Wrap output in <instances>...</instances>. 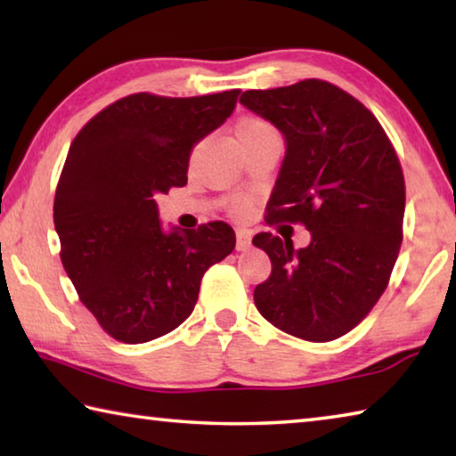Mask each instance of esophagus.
<instances>
[{
    "label": "esophagus",
    "mask_w": 456,
    "mask_h": 456,
    "mask_svg": "<svg viewBox=\"0 0 456 456\" xmlns=\"http://www.w3.org/2000/svg\"><path fill=\"white\" fill-rule=\"evenodd\" d=\"M237 251H247L251 247V235L243 229H237Z\"/></svg>",
    "instance_id": "34e87169"
}]
</instances>
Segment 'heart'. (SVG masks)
Returning <instances> with one entry per match:
<instances>
[{
    "mask_svg": "<svg viewBox=\"0 0 456 456\" xmlns=\"http://www.w3.org/2000/svg\"><path fill=\"white\" fill-rule=\"evenodd\" d=\"M267 125L264 120H257V118H247V120H243L241 125L237 126V130H251V128H265ZM233 211L235 213H243L245 211V207H243V203H235L233 205Z\"/></svg>",
    "mask_w": 456,
    "mask_h": 456,
    "instance_id": "obj_1",
    "label": "heart"
}]
</instances>
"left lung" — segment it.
<instances>
[{
	"label": "left lung",
	"instance_id": "1",
	"mask_svg": "<svg viewBox=\"0 0 456 456\" xmlns=\"http://www.w3.org/2000/svg\"><path fill=\"white\" fill-rule=\"evenodd\" d=\"M239 102L285 141L269 221H299L312 235L302 249L253 237L272 259L253 299L275 328L330 342L356 328L388 283L403 243V168L374 114L334 84L247 90Z\"/></svg>",
	"mask_w": 456,
	"mask_h": 456
}]
</instances>
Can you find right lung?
<instances>
[{
    "label": "right lung",
    "instance_id": "obj_1",
    "mask_svg": "<svg viewBox=\"0 0 456 456\" xmlns=\"http://www.w3.org/2000/svg\"><path fill=\"white\" fill-rule=\"evenodd\" d=\"M237 96L141 92L104 108L70 144L53 199L60 257L82 304L118 342L179 328L207 269L235 249L227 223L165 229L154 197L187 184L192 149L231 117Z\"/></svg>",
    "mask_w": 456,
    "mask_h": 456
}]
</instances>
